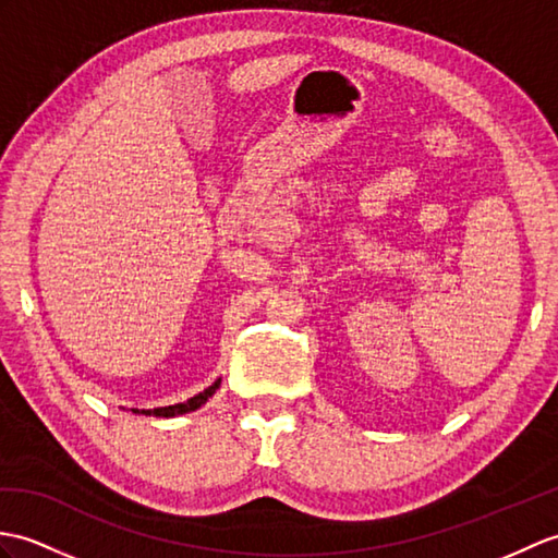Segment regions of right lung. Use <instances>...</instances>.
<instances>
[{
	"mask_svg": "<svg viewBox=\"0 0 558 558\" xmlns=\"http://www.w3.org/2000/svg\"><path fill=\"white\" fill-rule=\"evenodd\" d=\"M220 387V378L211 385L206 387L204 392L194 395L192 399L183 401V404H173V407H159V409H131L133 413H145V416H159V418H171V416H180V413H190V411H197L202 404H206V399H209L216 390Z\"/></svg>",
	"mask_w": 558,
	"mask_h": 558,
	"instance_id": "1",
	"label": "right lung"
}]
</instances>
